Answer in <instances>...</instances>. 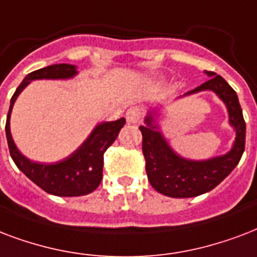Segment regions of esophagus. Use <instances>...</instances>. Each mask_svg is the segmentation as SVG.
<instances>
[{
	"label": "esophagus",
	"mask_w": 257,
	"mask_h": 257,
	"mask_svg": "<svg viewBox=\"0 0 257 257\" xmlns=\"http://www.w3.org/2000/svg\"><path fill=\"white\" fill-rule=\"evenodd\" d=\"M143 118V110L139 107H133L126 112V119L128 123H138Z\"/></svg>",
	"instance_id": "34e87169"
}]
</instances>
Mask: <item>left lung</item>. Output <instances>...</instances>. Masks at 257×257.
<instances>
[{
  "mask_svg": "<svg viewBox=\"0 0 257 257\" xmlns=\"http://www.w3.org/2000/svg\"><path fill=\"white\" fill-rule=\"evenodd\" d=\"M205 73L210 77L209 80L186 95L209 89L225 103L229 123L236 130V141L228 154L208 161L185 160L170 149L166 139L157 130L158 127L153 124V115L149 114L145 120L146 126L139 127L147 178L157 192L173 198H188L210 192L237 166L245 149V120L237 95L220 75L212 71H205Z\"/></svg>",
  "mask_w": 257,
  "mask_h": 257,
  "instance_id": "left-lung-1",
  "label": "left lung"
}]
</instances>
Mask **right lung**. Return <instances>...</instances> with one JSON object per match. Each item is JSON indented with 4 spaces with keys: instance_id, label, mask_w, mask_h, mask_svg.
Returning a JSON list of instances; mask_svg holds the SVG:
<instances>
[{
    "instance_id": "add662e5",
    "label": "right lung",
    "mask_w": 257,
    "mask_h": 257,
    "mask_svg": "<svg viewBox=\"0 0 257 257\" xmlns=\"http://www.w3.org/2000/svg\"><path fill=\"white\" fill-rule=\"evenodd\" d=\"M76 75L75 65L53 64L45 68L33 71L25 76L23 83L17 87L11 99L8 112L7 139L12 160L16 166L44 192L59 197L85 196L99 186L103 177V156L108 147L114 143L119 131L124 126L126 119L120 118L114 122L101 123L95 127L88 139L77 149L72 156L56 164H37L27 160L17 150L11 134V112L20 92L32 80L36 79H68Z\"/></svg>"
}]
</instances>
